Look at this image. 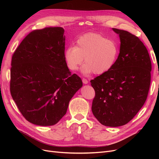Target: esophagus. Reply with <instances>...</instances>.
<instances>
[{
    "label": "esophagus",
    "mask_w": 159,
    "mask_h": 159,
    "mask_svg": "<svg viewBox=\"0 0 159 159\" xmlns=\"http://www.w3.org/2000/svg\"><path fill=\"white\" fill-rule=\"evenodd\" d=\"M82 80V82L84 83V84H88V80L86 79L83 78Z\"/></svg>",
    "instance_id": "1"
}]
</instances>
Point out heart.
I'll return each instance as SVG.
<instances>
[{"instance_id": "obj_1", "label": "heart", "mask_w": 159, "mask_h": 159, "mask_svg": "<svg viewBox=\"0 0 159 159\" xmlns=\"http://www.w3.org/2000/svg\"><path fill=\"white\" fill-rule=\"evenodd\" d=\"M119 55V46L112 39L90 33L82 35L75 46L67 48L64 58L68 68L71 71L78 70L84 58L82 72L86 75L91 73L102 75L110 71L115 65Z\"/></svg>"}]
</instances>
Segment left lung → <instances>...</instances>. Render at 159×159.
I'll use <instances>...</instances> for the list:
<instances>
[{
    "label": "left lung",
    "instance_id": "8db88e82",
    "mask_svg": "<svg viewBox=\"0 0 159 159\" xmlns=\"http://www.w3.org/2000/svg\"><path fill=\"white\" fill-rule=\"evenodd\" d=\"M120 53L107 72L91 80L95 89L91 110L106 126L126 124L144 104L151 83L152 62L146 46L131 33L116 28Z\"/></svg>",
    "mask_w": 159,
    "mask_h": 159
}]
</instances>
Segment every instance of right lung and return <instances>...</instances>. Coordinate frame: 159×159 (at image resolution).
I'll return each instance as SVG.
<instances>
[{
  "instance_id": "right-lung-1",
  "label": "right lung",
  "mask_w": 159,
  "mask_h": 159,
  "mask_svg": "<svg viewBox=\"0 0 159 159\" xmlns=\"http://www.w3.org/2000/svg\"><path fill=\"white\" fill-rule=\"evenodd\" d=\"M64 32L61 27L33 30L12 56L10 93L24 117L33 124H56L82 86L66 63Z\"/></svg>"
}]
</instances>
